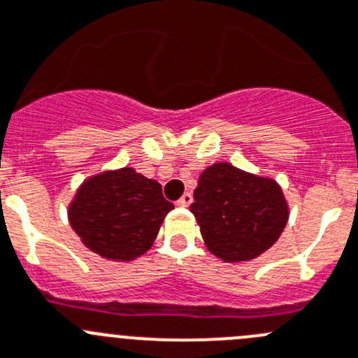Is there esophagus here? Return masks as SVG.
Instances as JSON below:
<instances>
[{"mask_svg": "<svg viewBox=\"0 0 358 358\" xmlns=\"http://www.w3.org/2000/svg\"><path fill=\"white\" fill-rule=\"evenodd\" d=\"M192 201H194L192 194L185 192L182 197H180L178 201H176V204H178V206H182V208H187V206H190V204H192Z\"/></svg>", "mask_w": 358, "mask_h": 358, "instance_id": "esophagus-1", "label": "esophagus"}]
</instances>
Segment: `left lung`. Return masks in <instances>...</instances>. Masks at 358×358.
<instances>
[{
  "label": "left lung",
  "mask_w": 358,
  "mask_h": 358,
  "mask_svg": "<svg viewBox=\"0 0 358 358\" xmlns=\"http://www.w3.org/2000/svg\"><path fill=\"white\" fill-rule=\"evenodd\" d=\"M190 211L206 248L224 262L259 257L289 222V203L275 180L229 162H215L201 173Z\"/></svg>",
  "instance_id": "8db88e82"
}]
</instances>
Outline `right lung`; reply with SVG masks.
I'll use <instances>...</instances> for the list:
<instances>
[{"instance_id": "1", "label": "right lung", "mask_w": 358, "mask_h": 358, "mask_svg": "<svg viewBox=\"0 0 358 358\" xmlns=\"http://www.w3.org/2000/svg\"><path fill=\"white\" fill-rule=\"evenodd\" d=\"M173 208L161 183L120 168L89 176L69 203L68 220L91 252L131 262L150 250Z\"/></svg>"}]
</instances>
